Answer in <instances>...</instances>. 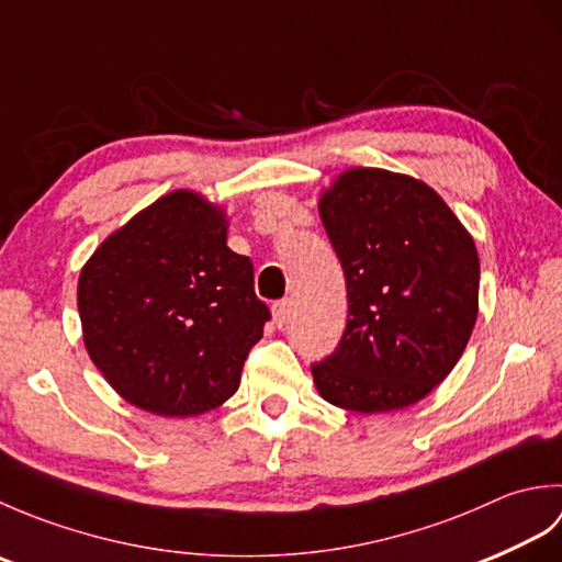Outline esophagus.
I'll list each match as a JSON object with an SVG mask.
<instances>
[{"label":"esophagus","mask_w":562,"mask_h":562,"mask_svg":"<svg viewBox=\"0 0 562 562\" xmlns=\"http://www.w3.org/2000/svg\"><path fill=\"white\" fill-rule=\"evenodd\" d=\"M290 312H292V302H290V300L274 302V304H272V318H274V326L282 328L284 324H288Z\"/></svg>","instance_id":"esophagus-1"}]
</instances>
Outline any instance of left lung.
Segmentation results:
<instances>
[{
  "label": "left lung",
  "instance_id": "left-lung-1",
  "mask_svg": "<svg viewBox=\"0 0 562 562\" xmlns=\"http://www.w3.org/2000/svg\"><path fill=\"white\" fill-rule=\"evenodd\" d=\"M340 258L348 326L312 364L321 396L352 413L401 411L459 362L479 316L481 262L471 234L427 183L350 169L318 202Z\"/></svg>",
  "mask_w": 562,
  "mask_h": 562
}]
</instances>
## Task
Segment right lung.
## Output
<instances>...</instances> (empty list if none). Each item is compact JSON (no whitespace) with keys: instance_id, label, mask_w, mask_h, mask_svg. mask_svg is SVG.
Here are the masks:
<instances>
[{"instance_id":"obj_1","label":"right lung","mask_w":562,"mask_h":562,"mask_svg":"<svg viewBox=\"0 0 562 562\" xmlns=\"http://www.w3.org/2000/svg\"><path fill=\"white\" fill-rule=\"evenodd\" d=\"M83 345L137 408L188 417L232 398L270 308L254 262L226 246V214L173 190L113 232L81 268Z\"/></svg>"}]
</instances>
